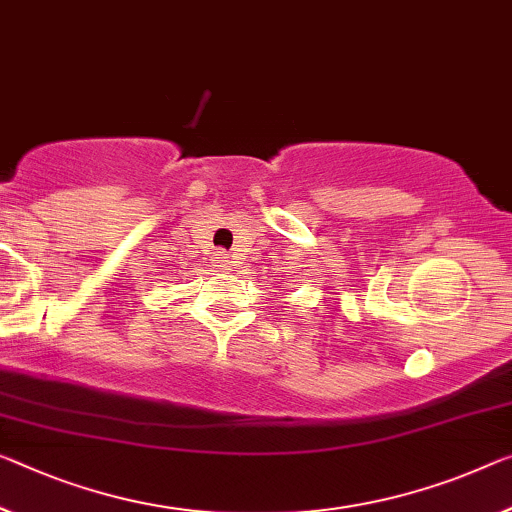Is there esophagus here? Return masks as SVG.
Segmentation results:
<instances>
[{
	"label": "esophagus",
	"instance_id": "34e87169",
	"mask_svg": "<svg viewBox=\"0 0 512 512\" xmlns=\"http://www.w3.org/2000/svg\"><path fill=\"white\" fill-rule=\"evenodd\" d=\"M229 265H231L229 254H224V251H219V254H217V267H219V270H229Z\"/></svg>",
	"mask_w": 512,
	"mask_h": 512
}]
</instances>
